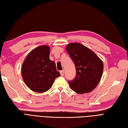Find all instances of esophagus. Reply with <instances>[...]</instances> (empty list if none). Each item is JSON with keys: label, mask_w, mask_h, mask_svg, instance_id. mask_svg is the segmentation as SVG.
Returning a JSON list of instances; mask_svg holds the SVG:
<instances>
[{"label": "esophagus", "mask_w": 128, "mask_h": 128, "mask_svg": "<svg viewBox=\"0 0 128 128\" xmlns=\"http://www.w3.org/2000/svg\"><path fill=\"white\" fill-rule=\"evenodd\" d=\"M60 74L61 76H64V70H60Z\"/></svg>", "instance_id": "esophagus-1"}]
</instances>
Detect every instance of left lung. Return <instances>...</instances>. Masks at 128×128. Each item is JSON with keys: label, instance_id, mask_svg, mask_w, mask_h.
I'll return each mask as SVG.
<instances>
[{"label": "left lung", "instance_id": "1", "mask_svg": "<svg viewBox=\"0 0 128 128\" xmlns=\"http://www.w3.org/2000/svg\"><path fill=\"white\" fill-rule=\"evenodd\" d=\"M66 50L76 70V77L68 81L70 88L79 94L92 91L100 80L102 62L91 50L80 43H70Z\"/></svg>", "mask_w": 128, "mask_h": 128}]
</instances>
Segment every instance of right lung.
<instances>
[{"instance_id":"right-lung-1","label":"right lung","mask_w":128,"mask_h":128,"mask_svg":"<svg viewBox=\"0 0 128 128\" xmlns=\"http://www.w3.org/2000/svg\"><path fill=\"white\" fill-rule=\"evenodd\" d=\"M47 46L36 48L28 54L22 67L24 82L30 89L43 93L52 88L55 79L60 76L55 62L49 59Z\"/></svg>"}]
</instances>
